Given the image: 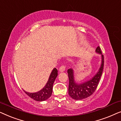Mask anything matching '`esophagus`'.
<instances>
[{
  "mask_svg": "<svg viewBox=\"0 0 121 121\" xmlns=\"http://www.w3.org/2000/svg\"><path fill=\"white\" fill-rule=\"evenodd\" d=\"M65 66H64V65H62L60 68H59V72H64V70H65Z\"/></svg>",
  "mask_w": 121,
  "mask_h": 121,
  "instance_id": "1",
  "label": "esophagus"
}]
</instances>
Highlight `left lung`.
<instances>
[{
	"mask_svg": "<svg viewBox=\"0 0 121 121\" xmlns=\"http://www.w3.org/2000/svg\"><path fill=\"white\" fill-rule=\"evenodd\" d=\"M96 52L101 54L102 61L100 68L95 75L90 80L81 84H78L74 80V72L72 69L68 70L69 77L68 93L70 96L74 100H79L87 98L95 92L102 75L104 65V57L102 54L100 47L98 46Z\"/></svg>",
	"mask_w": 121,
	"mask_h": 121,
	"instance_id": "left-lung-1",
	"label": "left lung"
}]
</instances>
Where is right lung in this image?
Masks as SVG:
<instances>
[{
  "mask_svg": "<svg viewBox=\"0 0 121 121\" xmlns=\"http://www.w3.org/2000/svg\"><path fill=\"white\" fill-rule=\"evenodd\" d=\"M58 75V70L56 68H54L52 72H51V75L49 76L48 80L43 88L39 91L34 92V93H30V92H24L32 98L33 100L37 101H43L47 100L52 95L53 85L54 82V80L56 79Z\"/></svg>",
  "mask_w": 121,
  "mask_h": 121,
  "instance_id": "1",
  "label": "right lung"
}]
</instances>
